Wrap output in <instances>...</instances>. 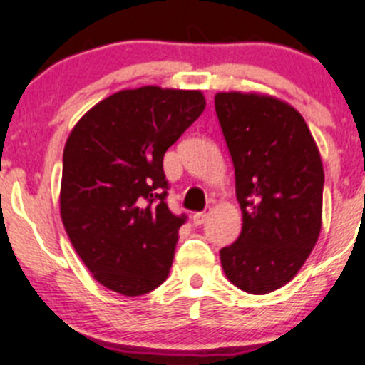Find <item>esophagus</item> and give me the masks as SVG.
I'll return each mask as SVG.
<instances>
[{"mask_svg":"<svg viewBox=\"0 0 365 365\" xmlns=\"http://www.w3.org/2000/svg\"><path fill=\"white\" fill-rule=\"evenodd\" d=\"M208 215H210L208 212H197V213H194L192 222L196 224V226H201V224H205L206 220H208Z\"/></svg>","mask_w":365,"mask_h":365,"instance_id":"obj_1","label":"esophagus"}]
</instances>
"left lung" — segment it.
<instances>
[{
    "mask_svg": "<svg viewBox=\"0 0 365 365\" xmlns=\"http://www.w3.org/2000/svg\"><path fill=\"white\" fill-rule=\"evenodd\" d=\"M215 111L242 210V233L220 249V263L237 288L264 295L288 284L318 242L322 157L302 114L281 98L222 91Z\"/></svg>",
    "mask_w": 365,
    "mask_h": 365,
    "instance_id": "obj_1",
    "label": "left lung"
}]
</instances>
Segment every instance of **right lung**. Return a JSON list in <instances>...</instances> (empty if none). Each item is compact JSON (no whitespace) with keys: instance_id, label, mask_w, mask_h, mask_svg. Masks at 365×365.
Instances as JSON below:
<instances>
[{"instance_id":"obj_1","label":"right lung","mask_w":365,"mask_h":365,"mask_svg":"<svg viewBox=\"0 0 365 365\" xmlns=\"http://www.w3.org/2000/svg\"><path fill=\"white\" fill-rule=\"evenodd\" d=\"M205 106L200 90H121L70 132L61 220L95 281L111 292L139 297L168 279L185 215L168 208L162 160Z\"/></svg>"}]
</instances>
